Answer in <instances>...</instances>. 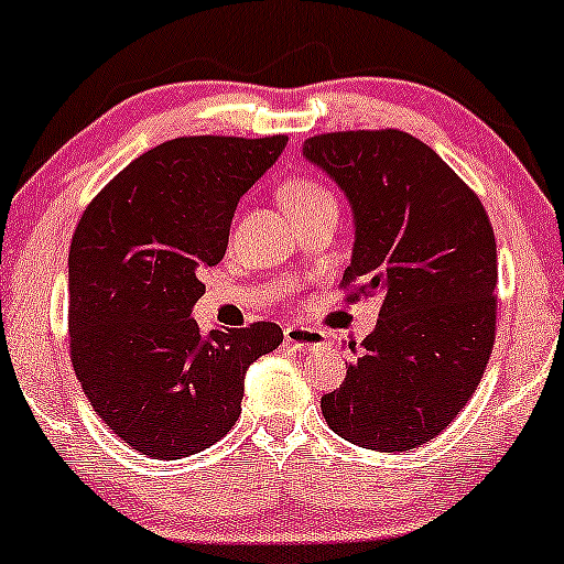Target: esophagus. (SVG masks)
Returning a JSON list of instances; mask_svg holds the SVG:
<instances>
[{"mask_svg":"<svg viewBox=\"0 0 564 564\" xmlns=\"http://www.w3.org/2000/svg\"><path fill=\"white\" fill-rule=\"evenodd\" d=\"M283 336H286V345L300 349V352H307V349H318L326 345V334H323L321 328L286 326L283 328Z\"/></svg>","mask_w":564,"mask_h":564,"instance_id":"1","label":"esophagus"}]
</instances>
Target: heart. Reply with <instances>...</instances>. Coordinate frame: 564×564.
Masks as SVG:
<instances>
[{
  "instance_id": "1",
  "label": "heart",
  "mask_w": 564,
  "mask_h": 564,
  "mask_svg": "<svg viewBox=\"0 0 564 564\" xmlns=\"http://www.w3.org/2000/svg\"><path fill=\"white\" fill-rule=\"evenodd\" d=\"M278 196H281L283 209L289 212L291 219L313 215V212L326 209V206H336L334 191L315 174H294L281 185Z\"/></svg>"
}]
</instances>
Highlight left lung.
I'll return each instance as SVG.
<instances>
[{"instance_id":"left-lung-1","label":"left lung","mask_w":564,"mask_h":564,"mask_svg":"<svg viewBox=\"0 0 564 564\" xmlns=\"http://www.w3.org/2000/svg\"><path fill=\"white\" fill-rule=\"evenodd\" d=\"M304 156L347 193L345 302L379 296L377 328L321 411L339 437L398 453L430 443L480 384L496 341V236L477 193L413 134H315Z\"/></svg>"}]
</instances>
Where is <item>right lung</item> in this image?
<instances>
[{"label":"right lung","instance_id":"right-lung-1","mask_svg":"<svg viewBox=\"0 0 564 564\" xmlns=\"http://www.w3.org/2000/svg\"><path fill=\"white\" fill-rule=\"evenodd\" d=\"M286 134H198L142 153L89 200L68 251V347L108 430L151 458L200 453L241 416L243 373L283 341L257 321L198 332L204 268L225 257L238 198Z\"/></svg>","mask_w":564,"mask_h":564}]
</instances>
